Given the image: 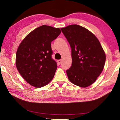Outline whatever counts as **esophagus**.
<instances>
[{
	"label": "esophagus",
	"instance_id": "esophagus-1",
	"mask_svg": "<svg viewBox=\"0 0 120 120\" xmlns=\"http://www.w3.org/2000/svg\"><path fill=\"white\" fill-rule=\"evenodd\" d=\"M61 62H62V60H57V64H60Z\"/></svg>",
	"mask_w": 120,
	"mask_h": 120
}]
</instances>
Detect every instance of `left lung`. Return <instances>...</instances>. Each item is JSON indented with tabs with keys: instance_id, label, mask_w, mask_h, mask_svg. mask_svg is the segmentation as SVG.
<instances>
[{
	"instance_id": "left-lung-1",
	"label": "left lung",
	"mask_w": 120,
	"mask_h": 120,
	"mask_svg": "<svg viewBox=\"0 0 120 120\" xmlns=\"http://www.w3.org/2000/svg\"><path fill=\"white\" fill-rule=\"evenodd\" d=\"M70 45L72 64L66 72L74 85L87 87L102 71L106 54L99 40L87 29L73 24L60 28Z\"/></svg>"
}]
</instances>
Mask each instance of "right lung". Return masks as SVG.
I'll return each instance as SVG.
<instances>
[{"mask_svg": "<svg viewBox=\"0 0 120 120\" xmlns=\"http://www.w3.org/2000/svg\"><path fill=\"white\" fill-rule=\"evenodd\" d=\"M60 33L59 28L43 25L30 32L18 48L17 69L31 86L41 88L54 77L57 63L52 59L51 42Z\"/></svg>", "mask_w": 120, "mask_h": 120, "instance_id": "obj_1", "label": "right lung"}]
</instances>
